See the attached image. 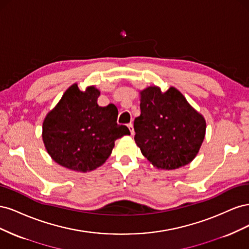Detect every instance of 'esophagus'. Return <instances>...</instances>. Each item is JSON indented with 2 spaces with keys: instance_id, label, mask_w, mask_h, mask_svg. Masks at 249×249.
Masks as SVG:
<instances>
[{
  "instance_id": "obj_1",
  "label": "esophagus",
  "mask_w": 249,
  "mask_h": 249,
  "mask_svg": "<svg viewBox=\"0 0 249 249\" xmlns=\"http://www.w3.org/2000/svg\"><path fill=\"white\" fill-rule=\"evenodd\" d=\"M127 127H129V130H130V132H131V134L132 135H134V127H133V124H127Z\"/></svg>"
}]
</instances>
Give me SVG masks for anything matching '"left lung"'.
<instances>
[{
	"mask_svg": "<svg viewBox=\"0 0 249 249\" xmlns=\"http://www.w3.org/2000/svg\"><path fill=\"white\" fill-rule=\"evenodd\" d=\"M140 110L134 120V139L155 167L177 169L196 157L205 139L206 120L177 88L165 92L157 86L143 89Z\"/></svg>",
	"mask_w": 249,
	"mask_h": 249,
	"instance_id": "left-lung-1",
	"label": "left lung"
}]
</instances>
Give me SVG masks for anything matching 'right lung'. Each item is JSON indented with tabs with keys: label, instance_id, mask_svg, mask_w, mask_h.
<instances>
[{
	"label": "right lung",
	"instance_id": "right-lung-1",
	"mask_svg": "<svg viewBox=\"0 0 249 249\" xmlns=\"http://www.w3.org/2000/svg\"><path fill=\"white\" fill-rule=\"evenodd\" d=\"M101 92L94 86L81 91L71 85L42 124V140L52 159L79 172L103 165L112 153L116 139L130 135L125 125L117 124L114 105L100 107Z\"/></svg>",
	"mask_w": 249,
	"mask_h": 249
}]
</instances>
